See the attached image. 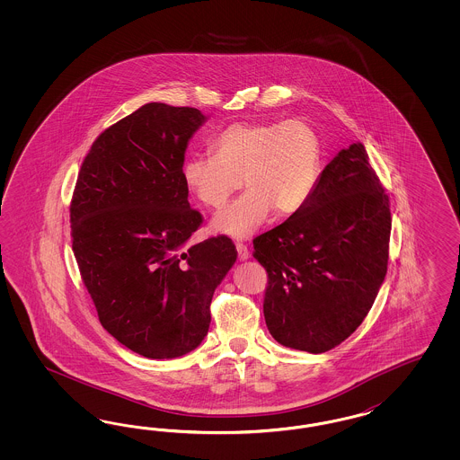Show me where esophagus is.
<instances>
[{
	"instance_id": "obj_1",
	"label": "esophagus",
	"mask_w": 460,
	"mask_h": 460,
	"mask_svg": "<svg viewBox=\"0 0 460 460\" xmlns=\"http://www.w3.org/2000/svg\"><path fill=\"white\" fill-rule=\"evenodd\" d=\"M236 250L237 258H239L241 261H244V260H248V258H250V250H248V246H246V244H243V243H236Z\"/></svg>"
}]
</instances>
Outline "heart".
Returning a JSON list of instances; mask_svg holds the SVG:
<instances>
[{"mask_svg":"<svg viewBox=\"0 0 460 460\" xmlns=\"http://www.w3.org/2000/svg\"><path fill=\"white\" fill-rule=\"evenodd\" d=\"M210 152L187 158L181 181L210 209L244 183L248 190L212 219L214 231L236 239L250 237L271 210L290 217L304 209L321 175V139L304 119L234 123L212 138Z\"/></svg>","mask_w":460,"mask_h":460,"instance_id":"heart-1","label":"heart"}]
</instances>
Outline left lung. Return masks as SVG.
<instances>
[{
  "label": "left lung",
  "mask_w": 460,
  "mask_h": 460,
  "mask_svg": "<svg viewBox=\"0 0 460 460\" xmlns=\"http://www.w3.org/2000/svg\"><path fill=\"white\" fill-rule=\"evenodd\" d=\"M362 143L322 170L305 208L252 239L268 273L266 327L287 348L321 354L344 342L388 270L390 199Z\"/></svg>",
  "instance_id": "8db88e82"
}]
</instances>
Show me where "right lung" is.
<instances>
[{"instance_id":"1","label":"right lung","mask_w":460,"mask_h":460,"mask_svg":"<svg viewBox=\"0 0 460 460\" xmlns=\"http://www.w3.org/2000/svg\"><path fill=\"white\" fill-rule=\"evenodd\" d=\"M204 121L195 108L141 106L93 143L70 200L72 251L101 325L150 359L202 342L214 290L237 258L227 236L187 246L204 219L181 165Z\"/></svg>"}]
</instances>
